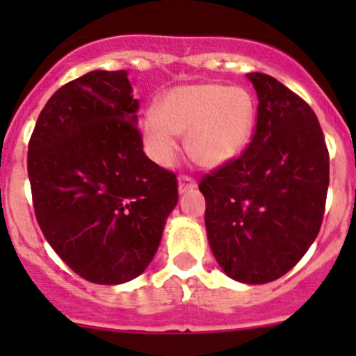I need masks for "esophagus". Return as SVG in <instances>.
Returning a JSON list of instances; mask_svg holds the SVG:
<instances>
[{"label":"esophagus","instance_id":"obj_1","mask_svg":"<svg viewBox=\"0 0 356 356\" xmlns=\"http://www.w3.org/2000/svg\"><path fill=\"white\" fill-rule=\"evenodd\" d=\"M196 188V181L193 177H189V175H181L179 177V193H186L189 191V189H195Z\"/></svg>","mask_w":356,"mask_h":356}]
</instances>
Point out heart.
<instances>
[{"mask_svg":"<svg viewBox=\"0 0 356 356\" xmlns=\"http://www.w3.org/2000/svg\"><path fill=\"white\" fill-rule=\"evenodd\" d=\"M154 117L143 124V136L161 165L174 161L184 136L189 158L201 167H218L236 158L250 143L257 120V99L241 86L220 82L181 86L163 96Z\"/></svg>","mask_w":356,"mask_h":356,"instance_id":"b5f03b06","label":"heart"}]
</instances>
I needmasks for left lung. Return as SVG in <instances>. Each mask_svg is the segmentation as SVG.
<instances>
[{"mask_svg":"<svg viewBox=\"0 0 356 356\" xmlns=\"http://www.w3.org/2000/svg\"><path fill=\"white\" fill-rule=\"evenodd\" d=\"M258 96L246 149L204 174V224L229 277L265 284L289 272L321 231L329 152L317 115L267 74H248Z\"/></svg>","mask_w":356,"mask_h":356,"instance_id":"1","label":"left lung"}]
</instances>
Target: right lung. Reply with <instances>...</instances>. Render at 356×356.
I'll list each match as a JSON object with an SVG mask.
<instances>
[{
  "label": "right lung",
  "mask_w": 356,
  "mask_h": 356,
  "mask_svg": "<svg viewBox=\"0 0 356 356\" xmlns=\"http://www.w3.org/2000/svg\"><path fill=\"white\" fill-rule=\"evenodd\" d=\"M127 72L95 70L39 113L27 170L35 220L60 258L95 284H122L155 257L177 177L143 152Z\"/></svg>",
  "instance_id": "1"
}]
</instances>
